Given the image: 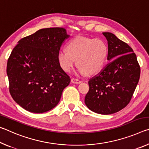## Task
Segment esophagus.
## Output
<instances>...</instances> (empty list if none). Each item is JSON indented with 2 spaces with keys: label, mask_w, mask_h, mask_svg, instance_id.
Wrapping results in <instances>:
<instances>
[{
  "label": "esophagus",
  "mask_w": 149,
  "mask_h": 149,
  "mask_svg": "<svg viewBox=\"0 0 149 149\" xmlns=\"http://www.w3.org/2000/svg\"><path fill=\"white\" fill-rule=\"evenodd\" d=\"M71 81L72 83H73V84H79L81 83V81L78 79H76V78H72L71 79Z\"/></svg>",
  "instance_id": "esophagus-1"
}]
</instances>
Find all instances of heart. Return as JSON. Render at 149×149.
Listing matches in <instances>:
<instances>
[{
	"mask_svg": "<svg viewBox=\"0 0 149 149\" xmlns=\"http://www.w3.org/2000/svg\"><path fill=\"white\" fill-rule=\"evenodd\" d=\"M66 50H60L57 60L65 72L71 71L76 60L81 74L93 75L102 69L107 61L108 47L102 39L77 37L68 42Z\"/></svg>",
	"mask_w": 149,
	"mask_h": 149,
	"instance_id": "1",
	"label": "heart"
}]
</instances>
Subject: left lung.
Returning a JSON list of instances; mask_svg holds the SVG:
<instances>
[{
	"mask_svg": "<svg viewBox=\"0 0 149 149\" xmlns=\"http://www.w3.org/2000/svg\"><path fill=\"white\" fill-rule=\"evenodd\" d=\"M102 34L108 41L107 60L111 62L89 79L85 103L93 112L107 115L129 104L139 80L141 69L129 45L112 33Z\"/></svg>",
	"mask_w": 149,
	"mask_h": 149,
	"instance_id": "obj_1",
	"label": "left lung"
}]
</instances>
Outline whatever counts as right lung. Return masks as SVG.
<instances>
[{"label":"right lung","mask_w":149,"mask_h":149,"mask_svg":"<svg viewBox=\"0 0 149 149\" xmlns=\"http://www.w3.org/2000/svg\"><path fill=\"white\" fill-rule=\"evenodd\" d=\"M70 35L62 27L39 29L24 37L12 50L6 73L15 102L33 113H43L59 102L68 75L60 66L58 52Z\"/></svg>","instance_id":"obj_1"}]
</instances>
